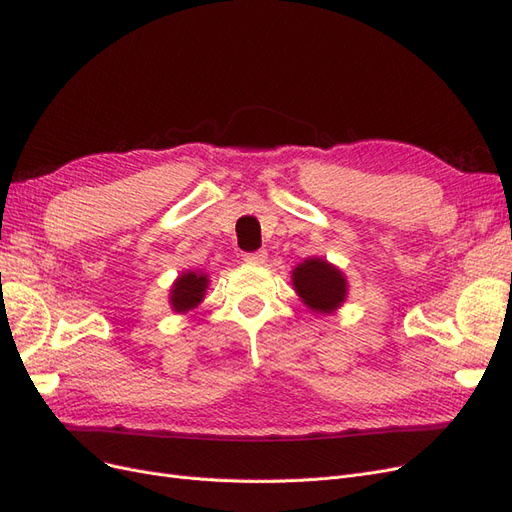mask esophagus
I'll return each instance as SVG.
<instances>
[{
  "mask_svg": "<svg viewBox=\"0 0 512 512\" xmlns=\"http://www.w3.org/2000/svg\"><path fill=\"white\" fill-rule=\"evenodd\" d=\"M245 262H250V265H262V262L267 260V252L265 250H258V252H250L243 256Z\"/></svg>",
  "mask_w": 512,
  "mask_h": 512,
  "instance_id": "obj_1",
  "label": "esophagus"
}]
</instances>
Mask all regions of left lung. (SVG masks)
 I'll return each mask as SVG.
<instances>
[{
  "label": "left lung",
  "instance_id": "obj_1",
  "mask_svg": "<svg viewBox=\"0 0 512 512\" xmlns=\"http://www.w3.org/2000/svg\"><path fill=\"white\" fill-rule=\"evenodd\" d=\"M294 290L314 312L329 314L346 299V280L327 260L309 258L292 271Z\"/></svg>",
  "mask_w": 512,
  "mask_h": 512
}]
</instances>
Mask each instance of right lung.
Wrapping results in <instances>:
<instances>
[{
	"label": "right lung",
	"mask_w": 512,
	"mask_h": 512,
	"mask_svg": "<svg viewBox=\"0 0 512 512\" xmlns=\"http://www.w3.org/2000/svg\"><path fill=\"white\" fill-rule=\"evenodd\" d=\"M207 282H209L207 275L203 273H194V271L183 273L175 282L173 290H170V303H173L175 312L179 314L188 312V309L196 307L200 301H203Z\"/></svg>",
	"instance_id": "obj_1"
}]
</instances>
